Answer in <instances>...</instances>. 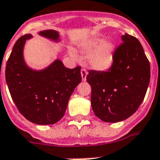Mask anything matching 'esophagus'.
Listing matches in <instances>:
<instances>
[{"instance_id":"esophagus-1","label":"esophagus","mask_w":160,"mask_h":160,"mask_svg":"<svg viewBox=\"0 0 160 160\" xmlns=\"http://www.w3.org/2000/svg\"><path fill=\"white\" fill-rule=\"evenodd\" d=\"M80 73H81V77H82V80L85 81L86 80V76H87V71L85 69H81L80 71Z\"/></svg>"}]
</instances>
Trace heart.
Segmentation results:
<instances>
[{"mask_svg": "<svg viewBox=\"0 0 160 160\" xmlns=\"http://www.w3.org/2000/svg\"><path fill=\"white\" fill-rule=\"evenodd\" d=\"M83 49L85 52L91 53L89 62L92 68L94 70L104 71L112 63L115 47L111 41L95 38L84 44ZM70 54L72 58H77L72 49L70 50Z\"/></svg>", "mask_w": 160, "mask_h": 160, "instance_id": "b5f03b06", "label": "heart"}]
</instances>
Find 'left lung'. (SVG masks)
Masks as SVG:
<instances>
[{
    "label": "left lung",
    "mask_w": 160,
    "mask_h": 160,
    "mask_svg": "<svg viewBox=\"0 0 160 160\" xmlns=\"http://www.w3.org/2000/svg\"><path fill=\"white\" fill-rule=\"evenodd\" d=\"M113 53L108 71H89L91 106L105 122H118L131 117L144 100L150 79V62L136 38L125 33Z\"/></svg>",
    "instance_id": "1"
}]
</instances>
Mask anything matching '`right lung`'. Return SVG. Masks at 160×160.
<instances>
[{"mask_svg":"<svg viewBox=\"0 0 160 160\" xmlns=\"http://www.w3.org/2000/svg\"><path fill=\"white\" fill-rule=\"evenodd\" d=\"M42 37L58 42L59 33L52 29L40 31ZM25 34L13 47L6 67V80L11 98L19 112L31 122L51 125L64 116L69 98L81 82L80 67L69 69L60 59L42 70H33L26 64L24 48Z\"/></svg>","mask_w":160,"mask_h":160,"instance_id":"obj_1","label":"right lung"}]
</instances>
